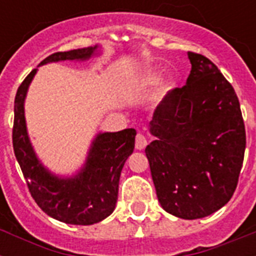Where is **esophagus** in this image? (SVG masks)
<instances>
[{"mask_svg":"<svg viewBox=\"0 0 256 256\" xmlns=\"http://www.w3.org/2000/svg\"><path fill=\"white\" fill-rule=\"evenodd\" d=\"M148 144V140L144 138V134H136V150H144Z\"/></svg>","mask_w":256,"mask_h":256,"instance_id":"34e87169","label":"esophagus"}]
</instances>
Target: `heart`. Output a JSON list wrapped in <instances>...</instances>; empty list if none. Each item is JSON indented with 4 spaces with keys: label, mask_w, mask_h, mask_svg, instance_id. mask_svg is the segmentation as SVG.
<instances>
[{
    "label": "heart",
    "mask_w": 256,
    "mask_h": 256,
    "mask_svg": "<svg viewBox=\"0 0 256 256\" xmlns=\"http://www.w3.org/2000/svg\"><path fill=\"white\" fill-rule=\"evenodd\" d=\"M158 80H160V78H158V76H156V74H148V77H144V80L142 81V84L146 86L154 85V84H156V82H158Z\"/></svg>",
    "instance_id": "heart-1"
}]
</instances>
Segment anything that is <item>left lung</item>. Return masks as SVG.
<instances>
[{
  "mask_svg": "<svg viewBox=\"0 0 256 256\" xmlns=\"http://www.w3.org/2000/svg\"><path fill=\"white\" fill-rule=\"evenodd\" d=\"M186 85L156 106V140L144 148L164 210L182 219L204 218L231 199L242 170L246 130L234 88L215 64L187 53Z\"/></svg>",
  "mask_w": 256,
  "mask_h": 256,
  "instance_id": "1",
  "label": "left lung"
}]
</instances>
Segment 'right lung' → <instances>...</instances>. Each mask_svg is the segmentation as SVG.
Here are the masks:
<instances>
[{
	"label": "right lung",
	"instance_id": "obj_1",
	"mask_svg": "<svg viewBox=\"0 0 256 256\" xmlns=\"http://www.w3.org/2000/svg\"><path fill=\"white\" fill-rule=\"evenodd\" d=\"M96 46L58 52L40 65L65 60H88ZM37 69L22 81L14 100L13 148L29 192L44 212L69 224H92L108 218L116 208L120 171L134 150L136 130L98 134L85 168L73 178L61 179L46 170L34 154L26 132L24 100Z\"/></svg>",
	"mask_w": 256,
	"mask_h": 256
}]
</instances>
